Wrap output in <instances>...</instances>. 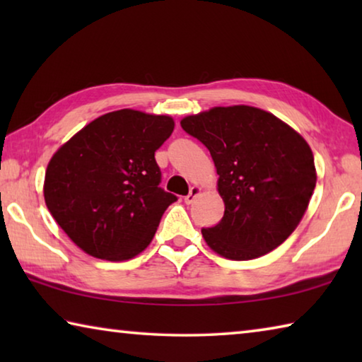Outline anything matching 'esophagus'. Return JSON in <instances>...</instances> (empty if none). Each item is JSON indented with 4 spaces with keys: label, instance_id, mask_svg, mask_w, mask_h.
Here are the masks:
<instances>
[{
    "label": "esophagus",
    "instance_id": "34e87169",
    "mask_svg": "<svg viewBox=\"0 0 362 362\" xmlns=\"http://www.w3.org/2000/svg\"><path fill=\"white\" fill-rule=\"evenodd\" d=\"M201 193V188L199 187H192L189 188V193L185 196V204H192L193 201L196 199V196Z\"/></svg>",
    "mask_w": 362,
    "mask_h": 362
}]
</instances>
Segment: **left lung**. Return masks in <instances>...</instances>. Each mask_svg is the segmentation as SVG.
<instances>
[{
	"mask_svg": "<svg viewBox=\"0 0 362 362\" xmlns=\"http://www.w3.org/2000/svg\"><path fill=\"white\" fill-rule=\"evenodd\" d=\"M182 129L216 164L225 212L204 240L225 259L250 260L283 244L297 228L316 187L308 144L276 116L247 105L187 116Z\"/></svg>",
	"mask_w": 362,
	"mask_h": 362,
	"instance_id": "8db88e82",
	"label": "left lung"
}]
</instances>
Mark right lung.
I'll use <instances>...</instances> for the list:
<instances>
[{"label": "right lung", "mask_w": 362, "mask_h": 362, "mask_svg": "<svg viewBox=\"0 0 362 362\" xmlns=\"http://www.w3.org/2000/svg\"><path fill=\"white\" fill-rule=\"evenodd\" d=\"M173 131L170 116L118 110L89 122L49 161L46 206L86 254L119 262L148 246L177 201L159 187L155 159Z\"/></svg>", "instance_id": "1"}]
</instances>
